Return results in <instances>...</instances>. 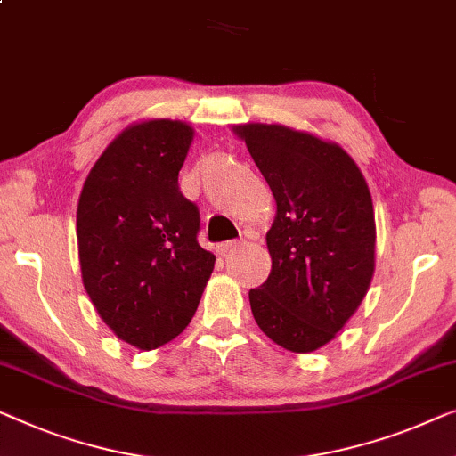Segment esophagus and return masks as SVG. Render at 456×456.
Wrapping results in <instances>:
<instances>
[{
  "label": "esophagus",
  "instance_id": "obj_1",
  "mask_svg": "<svg viewBox=\"0 0 456 456\" xmlns=\"http://www.w3.org/2000/svg\"><path fill=\"white\" fill-rule=\"evenodd\" d=\"M242 244V240H226V242H222L220 247H217V250H220L222 255H228V253H232V250H236Z\"/></svg>",
  "mask_w": 456,
  "mask_h": 456
}]
</instances>
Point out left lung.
Masks as SVG:
<instances>
[{"mask_svg":"<svg viewBox=\"0 0 456 456\" xmlns=\"http://www.w3.org/2000/svg\"><path fill=\"white\" fill-rule=\"evenodd\" d=\"M275 197L272 273L248 300L256 325L296 354L331 341L374 275L376 224L364 175L333 142L286 125H236Z\"/></svg>","mask_w":456,"mask_h":456,"instance_id":"1","label":"left lung"}]
</instances>
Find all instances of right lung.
<instances>
[{
  "label": "right lung",
  "mask_w": 456,
  "mask_h": 456,
  "mask_svg": "<svg viewBox=\"0 0 456 456\" xmlns=\"http://www.w3.org/2000/svg\"><path fill=\"white\" fill-rule=\"evenodd\" d=\"M193 127L129 125L102 151L77 203V253L92 305L118 339L143 352L173 341L200 306L216 256L197 242L200 209L179 170Z\"/></svg>",
  "instance_id": "obj_1"
}]
</instances>
